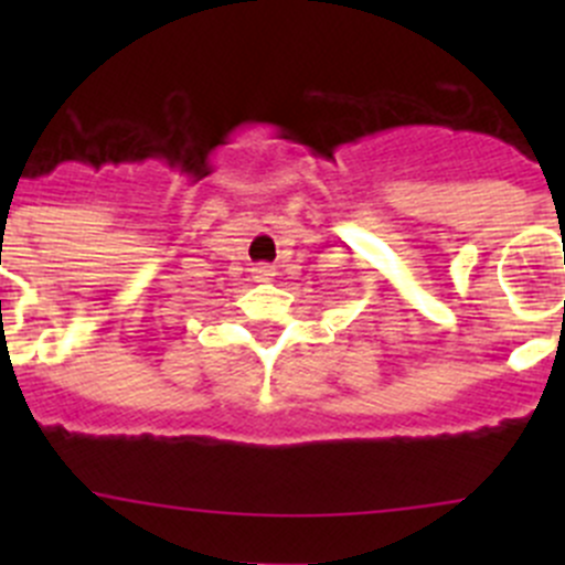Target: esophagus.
Segmentation results:
<instances>
[{
	"instance_id": "34e87169",
	"label": "esophagus",
	"mask_w": 565,
	"mask_h": 565,
	"mask_svg": "<svg viewBox=\"0 0 565 565\" xmlns=\"http://www.w3.org/2000/svg\"><path fill=\"white\" fill-rule=\"evenodd\" d=\"M250 273H254L256 281H262V284L273 281V276H276V270H273V265H256Z\"/></svg>"
}]
</instances>
